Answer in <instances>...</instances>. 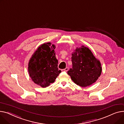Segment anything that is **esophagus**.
Wrapping results in <instances>:
<instances>
[{
	"label": "esophagus",
	"instance_id": "obj_1",
	"mask_svg": "<svg viewBox=\"0 0 124 124\" xmlns=\"http://www.w3.org/2000/svg\"><path fill=\"white\" fill-rule=\"evenodd\" d=\"M68 70H69V68H66L65 69L62 70V71H67Z\"/></svg>",
	"mask_w": 124,
	"mask_h": 124
}]
</instances>
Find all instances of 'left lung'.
Returning <instances> with one entry per match:
<instances>
[{
  "label": "left lung",
  "instance_id": "1",
  "mask_svg": "<svg viewBox=\"0 0 124 124\" xmlns=\"http://www.w3.org/2000/svg\"><path fill=\"white\" fill-rule=\"evenodd\" d=\"M71 61L72 68L68 74L77 85L85 88L95 83L100 77L101 63L88 47H77L71 54Z\"/></svg>",
  "mask_w": 124,
  "mask_h": 124
}]
</instances>
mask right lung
<instances>
[{"instance_id":"right-lung-1","label":"right lung","mask_w":124,"mask_h":124,"mask_svg":"<svg viewBox=\"0 0 124 124\" xmlns=\"http://www.w3.org/2000/svg\"><path fill=\"white\" fill-rule=\"evenodd\" d=\"M55 46L51 42L41 45L32 55L28 64V71L32 81L42 88L54 83L61 72L57 68Z\"/></svg>"}]
</instances>
